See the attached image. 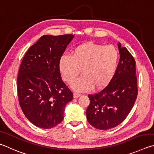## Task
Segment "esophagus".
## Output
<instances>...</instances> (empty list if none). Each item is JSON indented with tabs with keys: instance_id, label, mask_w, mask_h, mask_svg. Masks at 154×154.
<instances>
[{
	"instance_id": "34e87169",
	"label": "esophagus",
	"mask_w": 154,
	"mask_h": 154,
	"mask_svg": "<svg viewBox=\"0 0 154 154\" xmlns=\"http://www.w3.org/2000/svg\"><path fill=\"white\" fill-rule=\"evenodd\" d=\"M81 96V94L78 93H74V98H78Z\"/></svg>"
}]
</instances>
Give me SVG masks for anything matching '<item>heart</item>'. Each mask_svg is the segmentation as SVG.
<instances>
[{
	"label": "heart",
	"instance_id": "heart-1",
	"mask_svg": "<svg viewBox=\"0 0 154 154\" xmlns=\"http://www.w3.org/2000/svg\"><path fill=\"white\" fill-rule=\"evenodd\" d=\"M119 53L114 46L87 42L77 45L71 55H62L59 69L65 81L70 83L82 69L83 75L72 83L75 91L85 92L108 84L116 70Z\"/></svg>",
	"mask_w": 154,
	"mask_h": 154
}]
</instances>
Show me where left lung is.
Segmentation results:
<instances>
[{"instance_id":"8db88e82","label":"left lung","mask_w":154,"mask_h":154,"mask_svg":"<svg viewBox=\"0 0 154 154\" xmlns=\"http://www.w3.org/2000/svg\"><path fill=\"white\" fill-rule=\"evenodd\" d=\"M120 61L109 84L99 92L88 95V123L99 130H108L122 123L136 101L138 89L136 63L130 52L118 43Z\"/></svg>"}]
</instances>
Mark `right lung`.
<instances>
[{"instance_id": "add662e5", "label": "right lung", "mask_w": 154, "mask_h": 154, "mask_svg": "<svg viewBox=\"0 0 154 154\" xmlns=\"http://www.w3.org/2000/svg\"><path fill=\"white\" fill-rule=\"evenodd\" d=\"M74 35H44L29 48L17 76L19 102L29 122L51 128L63 119L73 93L61 79L59 61Z\"/></svg>"}]
</instances>
